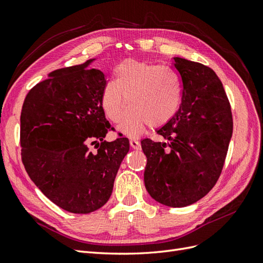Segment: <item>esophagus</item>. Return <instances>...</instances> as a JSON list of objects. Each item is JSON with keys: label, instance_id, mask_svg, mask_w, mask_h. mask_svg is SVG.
Here are the masks:
<instances>
[{"label": "esophagus", "instance_id": "34e87169", "mask_svg": "<svg viewBox=\"0 0 263 263\" xmlns=\"http://www.w3.org/2000/svg\"><path fill=\"white\" fill-rule=\"evenodd\" d=\"M130 146L132 147V149H134V150H140L141 149V143L139 142V141H137V140L131 139L130 140Z\"/></svg>", "mask_w": 263, "mask_h": 263}]
</instances>
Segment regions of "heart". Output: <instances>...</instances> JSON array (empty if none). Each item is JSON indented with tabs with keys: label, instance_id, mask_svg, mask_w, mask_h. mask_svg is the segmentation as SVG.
<instances>
[{
	"label": "heart",
	"instance_id": "obj_1",
	"mask_svg": "<svg viewBox=\"0 0 263 263\" xmlns=\"http://www.w3.org/2000/svg\"><path fill=\"white\" fill-rule=\"evenodd\" d=\"M116 79L107 81L101 106L107 119L119 122L130 105L118 130L138 137L145 126H161L176 116L182 102L183 87L171 66L127 59L114 70Z\"/></svg>",
	"mask_w": 263,
	"mask_h": 263
}]
</instances>
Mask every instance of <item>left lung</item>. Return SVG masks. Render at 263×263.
Returning <instances> with one entry per match:
<instances>
[{
	"label": "left lung",
	"instance_id": "8db88e82",
	"mask_svg": "<svg viewBox=\"0 0 263 263\" xmlns=\"http://www.w3.org/2000/svg\"><path fill=\"white\" fill-rule=\"evenodd\" d=\"M173 60L182 80V102L176 116L157 130L165 142L144 139L141 146L147 160V192L161 204L183 208L203 198L218 181L233 121L215 72L189 60Z\"/></svg>",
	"mask_w": 263,
	"mask_h": 263
}]
</instances>
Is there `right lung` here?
I'll list each match as a JSON object with an SVG mask.
<instances>
[{
    "label": "right lung",
    "mask_w": 263,
    "mask_h": 263,
    "mask_svg": "<svg viewBox=\"0 0 263 263\" xmlns=\"http://www.w3.org/2000/svg\"><path fill=\"white\" fill-rule=\"evenodd\" d=\"M94 60L51 72L30 90L21 112L26 172L46 198L72 213L106 203L130 149L126 138L103 140L111 127L101 106L106 80L89 67Z\"/></svg>",
    "instance_id": "right-lung-1"
}]
</instances>
